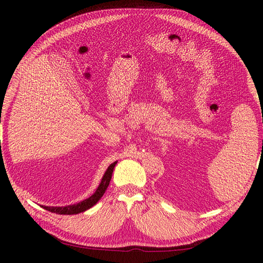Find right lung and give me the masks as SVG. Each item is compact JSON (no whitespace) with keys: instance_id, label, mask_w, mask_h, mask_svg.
Instances as JSON below:
<instances>
[{"instance_id":"add662e5","label":"right lung","mask_w":263,"mask_h":263,"mask_svg":"<svg viewBox=\"0 0 263 263\" xmlns=\"http://www.w3.org/2000/svg\"><path fill=\"white\" fill-rule=\"evenodd\" d=\"M115 165H116V161L111 165H109L107 171H106V173L102 178V182H100L98 189L96 190V192H95L90 198L83 200L77 204L66 205V206H44V209H46L51 212H55V214H59V215H77L79 214V212H83L88 210L89 208H91V206L96 204L99 201V199L103 197L106 189H107Z\"/></svg>"}]
</instances>
